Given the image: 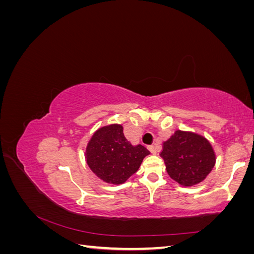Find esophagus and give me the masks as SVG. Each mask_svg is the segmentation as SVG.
<instances>
[{
  "label": "esophagus",
  "mask_w": 254,
  "mask_h": 254,
  "mask_svg": "<svg viewBox=\"0 0 254 254\" xmlns=\"http://www.w3.org/2000/svg\"><path fill=\"white\" fill-rule=\"evenodd\" d=\"M148 149H149L152 153H157V151H158V148L156 147V146H153V145H149V146H148Z\"/></svg>",
  "instance_id": "esophagus-1"
}]
</instances>
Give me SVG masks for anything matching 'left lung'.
Here are the masks:
<instances>
[{
	"label": "left lung",
	"mask_w": 254,
	"mask_h": 254,
	"mask_svg": "<svg viewBox=\"0 0 254 254\" xmlns=\"http://www.w3.org/2000/svg\"><path fill=\"white\" fill-rule=\"evenodd\" d=\"M160 156L167 174L183 187L203 181L216 162L212 145L204 136L182 130H177L163 143Z\"/></svg>",
	"instance_id": "obj_1"
}]
</instances>
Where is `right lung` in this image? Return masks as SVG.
Here are the masks:
<instances>
[{
  "label": "right lung",
  "instance_id": "add662e5",
  "mask_svg": "<svg viewBox=\"0 0 254 254\" xmlns=\"http://www.w3.org/2000/svg\"><path fill=\"white\" fill-rule=\"evenodd\" d=\"M149 153L141 144L133 146L127 141L122 125L112 124L99 128L92 135L86 148V160L99 179L122 184L137 172Z\"/></svg>",
  "mask_w": 254,
  "mask_h": 254
}]
</instances>
